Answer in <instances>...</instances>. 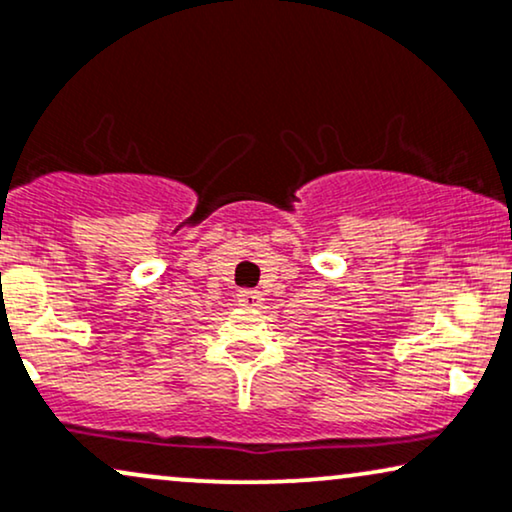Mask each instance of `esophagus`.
I'll return each instance as SVG.
<instances>
[{
    "mask_svg": "<svg viewBox=\"0 0 512 512\" xmlns=\"http://www.w3.org/2000/svg\"><path fill=\"white\" fill-rule=\"evenodd\" d=\"M262 300H264V295L260 293V290H241L236 297V302L245 309H257L262 304Z\"/></svg>",
    "mask_w": 512,
    "mask_h": 512,
    "instance_id": "1",
    "label": "esophagus"
}]
</instances>
